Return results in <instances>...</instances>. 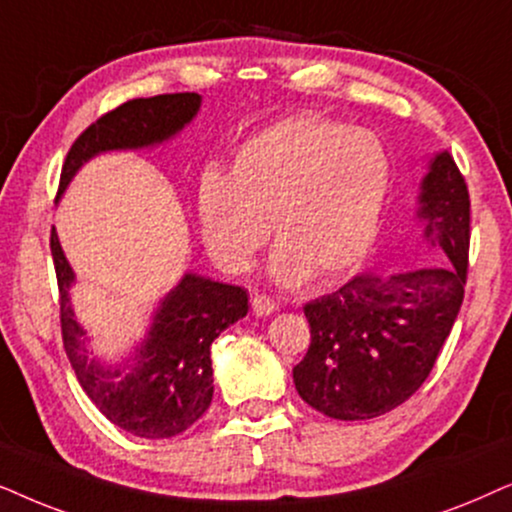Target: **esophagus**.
<instances>
[{"label":"esophagus","mask_w":512,"mask_h":512,"mask_svg":"<svg viewBox=\"0 0 512 512\" xmlns=\"http://www.w3.org/2000/svg\"><path fill=\"white\" fill-rule=\"evenodd\" d=\"M250 304H252V313H255V316H271V313L276 311L274 299H271L269 295H255L250 299Z\"/></svg>","instance_id":"1"}]
</instances>
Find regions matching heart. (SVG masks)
Listing matches in <instances>:
<instances>
[{"label": "heart", "instance_id": "b5f03b06", "mask_svg": "<svg viewBox=\"0 0 512 512\" xmlns=\"http://www.w3.org/2000/svg\"><path fill=\"white\" fill-rule=\"evenodd\" d=\"M391 182L377 135L320 117H290L243 142L229 175L206 168L194 210L208 255L229 274L250 269L278 241L269 271L278 283L332 281L374 243Z\"/></svg>", "mask_w": 512, "mask_h": 512}]
</instances>
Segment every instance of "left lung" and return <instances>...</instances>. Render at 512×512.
<instances>
[{
	"label": "left lung",
	"mask_w": 512,
	"mask_h": 512,
	"mask_svg": "<svg viewBox=\"0 0 512 512\" xmlns=\"http://www.w3.org/2000/svg\"><path fill=\"white\" fill-rule=\"evenodd\" d=\"M417 217L447 267L358 274L304 306L311 344L292 379L325 417L374 419L403 405L452 332L468 276L470 196L449 152L435 154L421 180Z\"/></svg>",
	"instance_id": "left-lung-1"
}]
</instances>
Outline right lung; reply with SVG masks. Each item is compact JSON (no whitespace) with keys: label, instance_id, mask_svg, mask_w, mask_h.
Listing matches in <instances>:
<instances>
[{"label":"right lung","instance_id":"right-lung-1","mask_svg":"<svg viewBox=\"0 0 512 512\" xmlns=\"http://www.w3.org/2000/svg\"><path fill=\"white\" fill-rule=\"evenodd\" d=\"M199 107V93H166L128 100L102 114L67 152L58 192H65L74 173L93 156L170 140L196 117ZM51 255L60 290L65 353L93 405L114 426L138 438L159 440L187 431L213 400L210 344L248 313V292L238 285L185 274L163 297L145 342L135 346L126 363L107 367L91 358L84 327L74 320L70 306L74 274L56 229L51 231Z\"/></svg>","mask_w":512,"mask_h":512}]
</instances>
